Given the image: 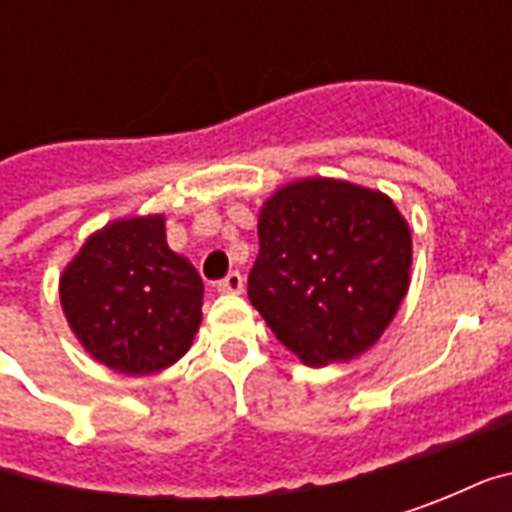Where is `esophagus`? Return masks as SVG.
<instances>
[{"label": "esophagus", "mask_w": 512, "mask_h": 512, "mask_svg": "<svg viewBox=\"0 0 512 512\" xmlns=\"http://www.w3.org/2000/svg\"><path fill=\"white\" fill-rule=\"evenodd\" d=\"M216 288H219V293H241L244 290V277L238 271H230L227 277L216 282Z\"/></svg>", "instance_id": "34e87169"}]
</instances>
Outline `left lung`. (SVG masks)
Returning <instances> with one entry per match:
<instances>
[{"mask_svg": "<svg viewBox=\"0 0 512 512\" xmlns=\"http://www.w3.org/2000/svg\"><path fill=\"white\" fill-rule=\"evenodd\" d=\"M249 301L304 365L365 354L408 290L411 233L389 197L343 180L279 189L260 211Z\"/></svg>", "mask_w": 512, "mask_h": 512, "instance_id": "left-lung-1", "label": "left lung"}]
</instances>
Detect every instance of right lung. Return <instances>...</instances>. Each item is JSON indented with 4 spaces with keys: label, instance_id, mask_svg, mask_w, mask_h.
<instances>
[{
    "label": "right lung",
    "instance_id": "add662e5",
    "mask_svg": "<svg viewBox=\"0 0 512 512\" xmlns=\"http://www.w3.org/2000/svg\"><path fill=\"white\" fill-rule=\"evenodd\" d=\"M65 318L90 354L126 376L175 365L202 318V279L167 246L164 216L95 233L60 282Z\"/></svg>",
    "mask_w": 512,
    "mask_h": 512
}]
</instances>
